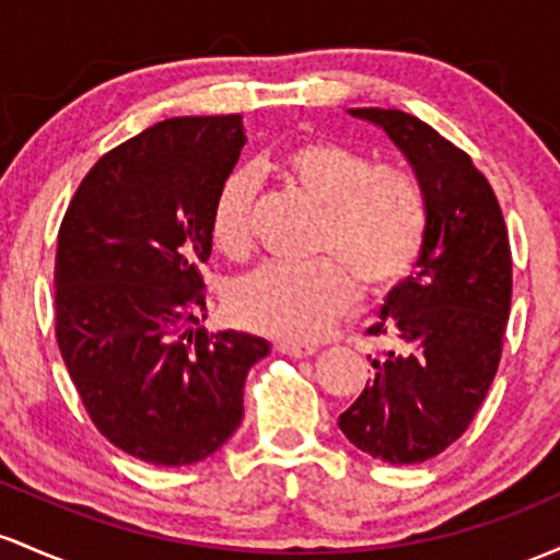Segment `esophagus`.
<instances>
[{"mask_svg":"<svg viewBox=\"0 0 560 560\" xmlns=\"http://www.w3.org/2000/svg\"><path fill=\"white\" fill-rule=\"evenodd\" d=\"M276 350L292 355V359H308V355L316 353V348L303 346V342H276Z\"/></svg>","mask_w":560,"mask_h":560,"instance_id":"34e87169","label":"esophagus"}]
</instances>
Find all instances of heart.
<instances>
[{
    "instance_id": "1",
    "label": "heart",
    "mask_w": 560,
    "mask_h": 560,
    "mask_svg": "<svg viewBox=\"0 0 560 560\" xmlns=\"http://www.w3.org/2000/svg\"><path fill=\"white\" fill-rule=\"evenodd\" d=\"M284 175L322 207L311 266H260L236 279L229 311L244 327L284 342H311L353 311L359 287L388 292L411 273L425 244L420 190L393 170H372L335 140H305L284 156ZM255 170H236L212 207V238L223 252H244L252 233Z\"/></svg>"
}]
</instances>
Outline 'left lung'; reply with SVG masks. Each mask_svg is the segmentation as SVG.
I'll use <instances>...</instances> for the list:
<instances>
[{"instance_id": "left-lung-1", "label": "left lung", "mask_w": 560, "mask_h": 560, "mask_svg": "<svg viewBox=\"0 0 560 560\" xmlns=\"http://www.w3.org/2000/svg\"><path fill=\"white\" fill-rule=\"evenodd\" d=\"M348 114L383 130L409 162L425 244L370 327L390 348L372 361L374 380L337 425L374 459L425 463L465 433L500 366L513 287L505 220L468 153L425 121L393 108Z\"/></svg>"}]
</instances>
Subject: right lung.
Here are the masks:
<instances>
[{
  "label": "right lung",
  "mask_w": 560,
  "mask_h": 560,
  "mask_svg": "<svg viewBox=\"0 0 560 560\" xmlns=\"http://www.w3.org/2000/svg\"><path fill=\"white\" fill-rule=\"evenodd\" d=\"M244 143L238 114L159 121L101 156L58 233L60 355L95 428L159 468L236 433L244 380L270 353L262 337L199 327L212 207Z\"/></svg>",
  "instance_id": "right-lung-1"
}]
</instances>
